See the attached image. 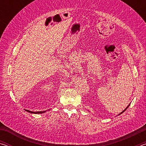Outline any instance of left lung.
I'll return each mask as SVG.
<instances>
[{"instance_id": "1", "label": "left lung", "mask_w": 146, "mask_h": 146, "mask_svg": "<svg viewBox=\"0 0 146 146\" xmlns=\"http://www.w3.org/2000/svg\"><path fill=\"white\" fill-rule=\"evenodd\" d=\"M129 105H130V104H129V105H128V106H127V108H125L124 110H123V111H122V112H121L120 113H119V114H118V115H121V114H122V113H123V112H124V111H125V110H127V109L128 108V107H129Z\"/></svg>"}]
</instances>
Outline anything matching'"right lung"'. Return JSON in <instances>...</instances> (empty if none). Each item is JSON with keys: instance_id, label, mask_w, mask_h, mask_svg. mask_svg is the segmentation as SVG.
Here are the masks:
<instances>
[{"instance_id": "obj_1", "label": "right lung", "mask_w": 146, "mask_h": 146, "mask_svg": "<svg viewBox=\"0 0 146 146\" xmlns=\"http://www.w3.org/2000/svg\"><path fill=\"white\" fill-rule=\"evenodd\" d=\"M27 112H29L30 113H34V114H41V113H45L46 111H36V112H34V111H29V110H26Z\"/></svg>"}]
</instances>
